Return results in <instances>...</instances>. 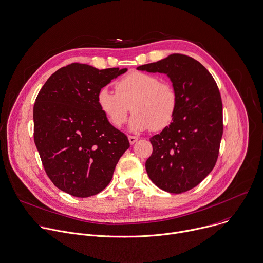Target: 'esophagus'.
<instances>
[{
    "instance_id": "1",
    "label": "esophagus",
    "mask_w": 263,
    "mask_h": 263,
    "mask_svg": "<svg viewBox=\"0 0 263 263\" xmlns=\"http://www.w3.org/2000/svg\"><path fill=\"white\" fill-rule=\"evenodd\" d=\"M128 139H129L130 144H134V143L138 140V138H137L136 136H132V135H129V136H128Z\"/></svg>"
}]
</instances>
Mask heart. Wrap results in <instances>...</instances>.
I'll list each match as a JSON object with an SVG mask.
<instances>
[{"instance_id": "heart-1", "label": "heart", "mask_w": 263, "mask_h": 263, "mask_svg": "<svg viewBox=\"0 0 263 263\" xmlns=\"http://www.w3.org/2000/svg\"><path fill=\"white\" fill-rule=\"evenodd\" d=\"M115 89L116 93L102 87L97 94L98 107L114 128L125 124L130 108L134 112L130 120L133 132L163 130L176 117L178 93L156 75L132 71L116 81Z\"/></svg>"}]
</instances>
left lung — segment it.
Listing matches in <instances>:
<instances>
[{
    "mask_svg": "<svg viewBox=\"0 0 263 263\" xmlns=\"http://www.w3.org/2000/svg\"><path fill=\"white\" fill-rule=\"evenodd\" d=\"M137 70L166 74L179 98L172 123L149 139L153 153L145 162L147 176L166 192L189 191L208 177L219 156L223 107L218 85L204 66L181 53Z\"/></svg>",
    "mask_w": 263,
    "mask_h": 263,
    "instance_id": "8db88e82",
    "label": "left lung"
}]
</instances>
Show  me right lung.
Masks as SVG:
<instances>
[{
  "label": "right lung",
  "mask_w": 263,
  "mask_h": 263,
  "mask_svg": "<svg viewBox=\"0 0 263 263\" xmlns=\"http://www.w3.org/2000/svg\"><path fill=\"white\" fill-rule=\"evenodd\" d=\"M126 71L73 63L55 71L36 98V147L50 181L72 196L90 197L105 189L130 146L97 104L98 92Z\"/></svg>",
  "instance_id": "add662e5"
}]
</instances>
